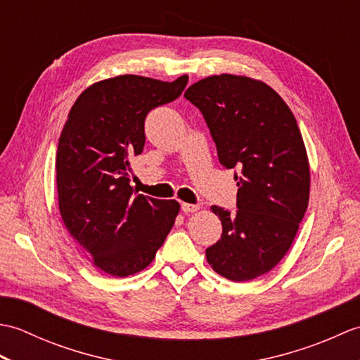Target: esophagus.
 <instances>
[{
	"label": "esophagus",
	"instance_id": "obj_1",
	"mask_svg": "<svg viewBox=\"0 0 360 360\" xmlns=\"http://www.w3.org/2000/svg\"><path fill=\"white\" fill-rule=\"evenodd\" d=\"M181 209L184 213H190V212H198L200 210V205L198 204H187V202H182L181 204Z\"/></svg>",
	"mask_w": 360,
	"mask_h": 360
}]
</instances>
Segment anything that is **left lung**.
I'll return each instance as SVG.
<instances>
[{"label": "left lung", "instance_id": "1", "mask_svg": "<svg viewBox=\"0 0 360 360\" xmlns=\"http://www.w3.org/2000/svg\"><path fill=\"white\" fill-rule=\"evenodd\" d=\"M184 97L200 108L224 168H236V213L212 205L221 240L205 257L217 274L249 281L286 255L309 201V162L292 111L262 80L210 75Z\"/></svg>", "mask_w": 360, "mask_h": 360}]
</instances>
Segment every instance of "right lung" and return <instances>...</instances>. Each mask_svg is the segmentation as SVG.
<instances>
[{
	"label": "right lung",
	"mask_w": 360,
	"mask_h": 360,
	"mask_svg": "<svg viewBox=\"0 0 360 360\" xmlns=\"http://www.w3.org/2000/svg\"><path fill=\"white\" fill-rule=\"evenodd\" d=\"M188 82L117 75L77 97L58 139V207L72 238L112 277L143 271L162 246L179 202L134 195L129 159L145 145L148 111L173 102Z\"/></svg>",
	"instance_id": "right-lung-1"
}]
</instances>
